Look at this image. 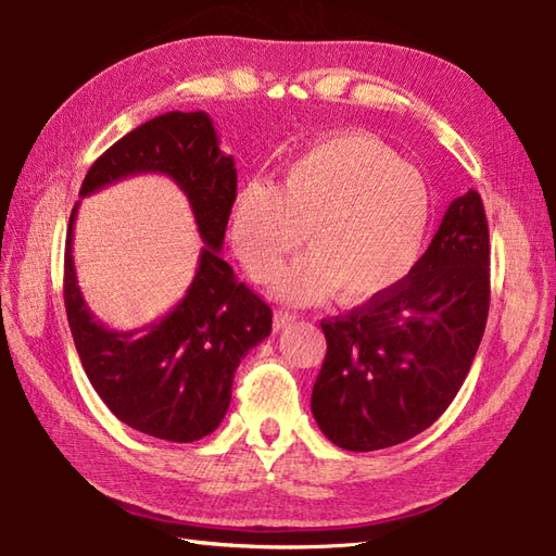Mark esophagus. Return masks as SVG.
<instances>
[{
    "mask_svg": "<svg viewBox=\"0 0 556 556\" xmlns=\"http://www.w3.org/2000/svg\"><path fill=\"white\" fill-rule=\"evenodd\" d=\"M296 320V315L289 313V311H275V317H271V327H275V332H281L287 325H291Z\"/></svg>",
    "mask_w": 556,
    "mask_h": 556,
    "instance_id": "esophagus-1",
    "label": "esophagus"
}]
</instances>
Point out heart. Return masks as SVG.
I'll return each instance as SVG.
<instances>
[{
  "label": "heart",
  "mask_w": 556,
  "mask_h": 556,
  "mask_svg": "<svg viewBox=\"0 0 556 556\" xmlns=\"http://www.w3.org/2000/svg\"><path fill=\"white\" fill-rule=\"evenodd\" d=\"M432 222L425 176L365 131L317 140L289 162L281 186L253 179L231 205V245L251 277L265 279L303 241L305 255L271 277L291 303L337 289L346 305L387 296L420 260Z\"/></svg>",
  "instance_id": "heart-1"
}]
</instances>
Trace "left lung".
Listing matches in <instances>:
<instances>
[{
    "label": "left lung",
    "instance_id": "8db88e82",
    "mask_svg": "<svg viewBox=\"0 0 556 556\" xmlns=\"http://www.w3.org/2000/svg\"><path fill=\"white\" fill-rule=\"evenodd\" d=\"M488 311L490 231L470 188L394 291L323 320L327 353L311 408L327 440L375 452L428 430L464 384Z\"/></svg>",
    "mask_w": 556,
    "mask_h": 556
}]
</instances>
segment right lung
Wrapping results in <instances>:
<instances>
[{
    "label": "right lung",
    "instance_id": "add662e5",
    "mask_svg": "<svg viewBox=\"0 0 556 556\" xmlns=\"http://www.w3.org/2000/svg\"><path fill=\"white\" fill-rule=\"evenodd\" d=\"M138 174H164L181 188L203 248L186 296L131 332L104 327L83 299L74 267L71 210L64 253V305L90 384L116 418L164 442H195L217 430L241 358L271 329V311L222 257L236 198L233 157L205 112H167L134 128L88 169L80 198Z\"/></svg>",
    "mask_w": 556,
    "mask_h": 556
}]
</instances>
